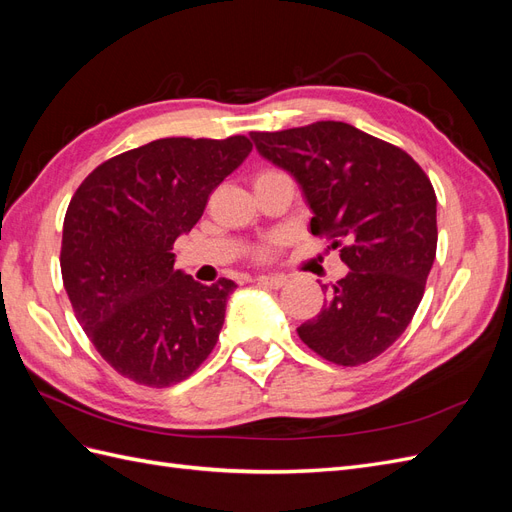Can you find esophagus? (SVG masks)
Listing matches in <instances>:
<instances>
[{"label": "esophagus", "instance_id": "esophagus-1", "mask_svg": "<svg viewBox=\"0 0 512 512\" xmlns=\"http://www.w3.org/2000/svg\"><path fill=\"white\" fill-rule=\"evenodd\" d=\"M256 282L267 288H282L286 284L284 275H258Z\"/></svg>", "mask_w": 512, "mask_h": 512}]
</instances>
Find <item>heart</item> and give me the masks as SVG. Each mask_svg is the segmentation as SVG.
Listing matches in <instances>:
<instances>
[{
	"label": "heart",
	"mask_w": 512,
	"mask_h": 512,
	"mask_svg": "<svg viewBox=\"0 0 512 512\" xmlns=\"http://www.w3.org/2000/svg\"><path fill=\"white\" fill-rule=\"evenodd\" d=\"M267 173H275V170H267ZM267 173H262V175H267ZM275 243H277V239H271V241H269V245H267V247H262V250H260V256H269Z\"/></svg>",
	"instance_id": "heart-1"
}]
</instances>
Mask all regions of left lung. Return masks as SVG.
Here are the masks:
<instances>
[{"mask_svg": "<svg viewBox=\"0 0 512 512\" xmlns=\"http://www.w3.org/2000/svg\"><path fill=\"white\" fill-rule=\"evenodd\" d=\"M262 158L299 183L312 235L344 241L350 269L299 337L322 359L361 365L406 331L438 245L436 192L406 151L344 121L252 132ZM329 286H322L327 290Z\"/></svg>", "mask_w": 512, "mask_h": 512, "instance_id": "obj_1", "label": "left lung"}]
</instances>
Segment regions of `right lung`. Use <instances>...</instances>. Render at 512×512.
Masks as SVG:
<instances>
[{"mask_svg":"<svg viewBox=\"0 0 512 512\" xmlns=\"http://www.w3.org/2000/svg\"><path fill=\"white\" fill-rule=\"evenodd\" d=\"M250 151L245 136L160 138L106 160L72 196L61 277L76 320L121 376L177 384L218 342L237 284H198L175 269L173 245Z\"/></svg>","mask_w":512,"mask_h":512,"instance_id":"right-lung-1","label":"right lung"}]
</instances>
